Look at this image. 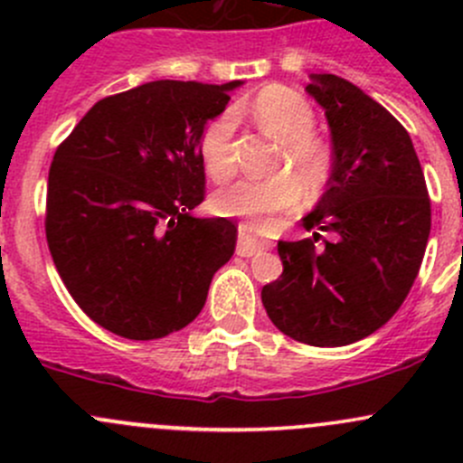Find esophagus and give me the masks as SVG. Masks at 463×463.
Instances as JSON below:
<instances>
[{
    "label": "esophagus",
    "mask_w": 463,
    "mask_h": 463,
    "mask_svg": "<svg viewBox=\"0 0 463 463\" xmlns=\"http://www.w3.org/2000/svg\"><path fill=\"white\" fill-rule=\"evenodd\" d=\"M269 249V244L266 241H258L253 235L249 232V228L246 226H240V241H237V253L241 255V258H253V255H258L260 250Z\"/></svg>",
    "instance_id": "esophagus-1"
}]
</instances>
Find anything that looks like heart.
Returning <instances> with one entry per match:
<instances>
[{"instance_id": "1", "label": "heart", "mask_w": 463, "mask_h": 463, "mask_svg": "<svg viewBox=\"0 0 463 463\" xmlns=\"http://www.w3.org/2000/svg\"><path fill=\"white\" fill-rule=\"evenodd\" d=\"M250 114L269 137L282 143L279 167L270 179H244L219 190L213 205L223 217L246 219L250 231H264L270 217L293 213L309 194H318L331 175V152L314 137L316 114L302 93L282 85L264 87L250 102ZM235 111H222L202 129L199 156L210 179L226 181L235 175ZM294 175H291L290 172ZM306 185L302 186L301 184Z\"/></svg>"}]
</instances>
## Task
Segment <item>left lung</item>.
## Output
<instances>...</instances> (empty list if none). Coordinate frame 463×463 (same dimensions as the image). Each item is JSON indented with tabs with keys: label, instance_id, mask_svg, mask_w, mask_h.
<instances>
[{
	"label": "left lung",
	"instance_id": "8db88e82",
	"mask_svg": "<svg viewBox=\"0 0 463 463\" xmlns=\"http://www.w3.org/2000/svg\"><path fill=\"white\" fill-rule=\"evenodd\" d=\"M309 80L331 132V176L302 217L314 240L278 241L284 270L261 302L288 338L343 347L381 329L408 298L430 237V199L412 138L385 107L334 73Z\"/></svg>",
	"mask_w": 463,
	"mask_h": 463
}]
</instances>
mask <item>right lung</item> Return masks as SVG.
<instances>
[{
	"label": "right lung",
	"instance_id": "add662e5",
	"mask_svg": "<svg viewBox=\"0 0 463 463\" xmlns=\"http://www.w3.org/2000/svg\"><path fill=\"white\" fill-rule=\"evenodd\" d=\"M241 85L145 82L98 100L55 152L51 258L78 307L111 334L154 340L184 329L235 253V223L193 210L203 202L202 129Z\"/></svg>",
	"mask_w": 463,
	"mask_h": 463
}]
</instances>
